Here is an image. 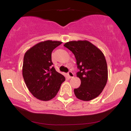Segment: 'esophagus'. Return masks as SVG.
<instances>
[{"instance_id":"34e87169","label":"esophagus","mask_w":131,"mask_h":131,"mask_svg":"<svg viewBox=\"0 0 131 131\" xmlns=\"http://www.w3.org/2000/svg\"><path fill=\"white\" fill-rule=\"evenodd\" d=\"M67 75H68V77H69L70 79L73 78V77H74V74H73V73L71 72V71H69L67 73Z\"/></svg>"}]
</instances>
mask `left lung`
Wrapping results in <instances>:
<instances>
[{"label":"left lung","mask_w":131,"mask_h":131,"mask_svg":"<svg viewBox=\"0 0 131 131\" xmlns=\"http://www.w3.org/2000/svg\"><path fill=\"white\" fill-rule=\"evenodd\" d=\"M64 46L74 55L79 69L77 77L81 80V84L74 89L75 95L78 99L86 101L96 98L104 88L108 79L104 55L88 40L70 41Z\"/></svg>","instance_id":"8db88e82"}]
</instances>
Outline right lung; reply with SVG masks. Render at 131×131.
Listing matches in <instances>:
<instances>
[{
    "label": "right lung",
    "mask_w": 131,
    "mask_h": 131,
    "mask_svg": "<svg viewBox=\"0 0 131 131\" xmlns=\"http://www.w3.org/2000/svg\"><path fill=\"white\" fill-rule=\"evenodd\" d=\"M61 43L60 41L46 40L35 45L25 53L23 78L31 94L41 101L54 98L66 80L52 67V52Z\"/></svg>",
    "instance_id": "add662e5"
}]
</instances>
